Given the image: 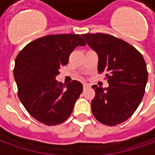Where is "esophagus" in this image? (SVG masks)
<instances>
[{
  "label": "esophagus",
  "mask_w": 155,
  "mask_h": 155,
  "mask_svg": "<svg viewBox=\"0 0 155 155\" xmlns=\"http://www.w3.org/2000/svg\"><path fill=\"white\" fill-rule=\"evenodd\" d=\"M83 87H84V89H86V88H89L90 87V84H83Z\"/></svg>",
  "instance_id": "esophagus-1"
}]
</instances>
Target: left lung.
<instances>
[{
	"mask_svg": "<svg viewBox=\"0 0 155 155\" xmlns=\"http://www.w3.org/2000/svg\"><path fill=\"white\" fill-rule=\"evenodd\" d=\"M81 35L97 52L98 73H104L109 83L104 89L92 85L95 91L92 113L105 125L123 123L139 107L145 91L148 71L143 55L126 41L109 34Z\"/></svg>",
	"mask_w": 155,
	"mask_h": 155,
	"instance_id": "obj_1",
	"label": "left lung"
}]
</instances>
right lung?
Instances as JSON below:
<instances>
[{
  "label": "right lung",
  "mask_w": 155,
  "mask_h": 155,
  "mask_svg": "<svg viewBox=\"0 0 155 155\" xmlns=\"http://www.w3.org/2000/svg\"><path fill=\"white\" fill-rule=\"evenodd\" d=\"M79 45H85V42L78 34L45 35L26 45L15 58L18 97L39 122L57 125L71 115L83 85L77 81L66 85L58 83L55 76Z\"/></svg>",
  "instance_id": "obj_1"
}]
</instances>
